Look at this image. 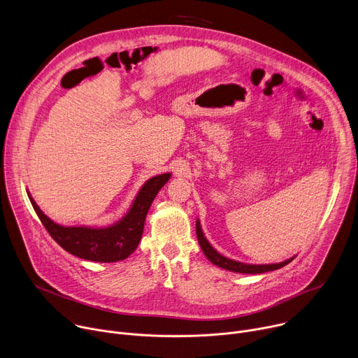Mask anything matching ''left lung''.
Listing matches in <instances>:
<instances>
[{"label": "left lung", "instance_id": "left-lung-1", "mask_svg": "<svg viewBox=\"0 0 358 358\" xmlns=\"http://www.w3.org/2000/svg\"><path fill=\"white\" fill-rule=\"evenodd\" d=\"M195 229H196V238H198V242H199V246L203 252V255L208 258V261L222 269H227V271H231V272H236V273H249V275H255V273H265V272H271V271H276V269H280L283 266H286L287 264H290L293 258L290 259H286L283 262H279V264H269V265H250V264H243V262H238V261H234V259H229L227 257H224V255H221L220 252H217L213 245L207 241V238L203 236V232L201 229V224H199V220H196V224H195Z\"/></svg>", "mask_w": 358, "mask_h": 358}]
</instances>
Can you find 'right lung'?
I'll use <instances>...</instances> for the list:
<instances>
[{
    "label": "right lung",
    "instance_id": "add662e5",
    "mask_svg": "<svg viewBox=\"0 0 358 358\" xmlns=\"http://www.w3.org/2000/svg\"><path fill=\"white\" fill-rule=\"evenodd\" d=\"M170 177L171 173H164L147 180L137 192L126 215L109 227L59 225L42 213L29 192L28 196L42 225L66 252L80 259L109 264L123 261L136 250L151 202Z\"/></svg>",
    "mask_w": 358,
    "mask_h": 358
}]
</instances>
